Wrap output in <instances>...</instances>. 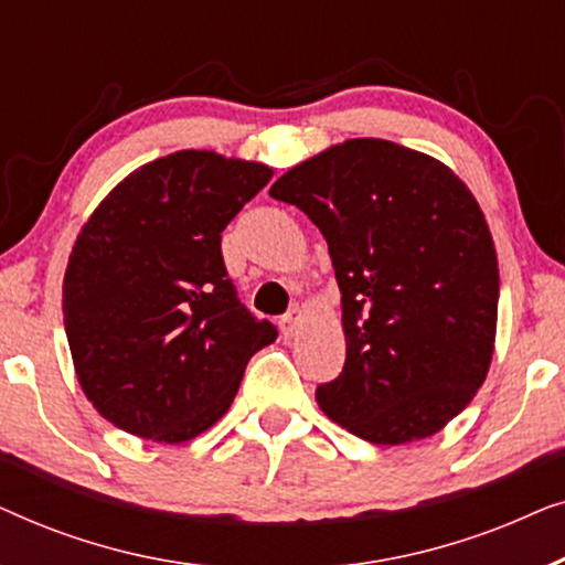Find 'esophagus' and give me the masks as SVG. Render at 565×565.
Returning a JSON list of instances; mask_svg holds the SVG:
<instances>
[{
  "label": "esophagus",
  "mask_w": 565,
  "mask_h": 565,
  "mask_svg": "<svg viewBox=\"0 0 565 565\" xmlns=\"http://www.w3.org/2000/svg\"><path fill=\"white\" fill-rule=\"evenodd\" d=\"M300 319H303V311H300V306H292V311L288 316H282V319H280V331H282L285 339H292V337L298 334Z\"/></svg>",
  "instance_id": "34e87169"
}]
</instances>
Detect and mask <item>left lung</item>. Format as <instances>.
<instances>
[{"mask_svg": "<svg viewBox=\"0 0 565 565\" xmlns=\"http://www.w3.org/2000/svg\"><path fill=\"white\" fill-rule=\"evenodd\" d=\"M269 195L327 238L347 360L321 412L373 445L431 437L489 373L499 262L466 182L427 153L350 138L285 172Z\"/></svg>", "mask_w": 565, "mask_h": 565, "instance_id": "1", "label": "left lung"}]
</instances>
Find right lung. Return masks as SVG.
Listing matches in <instances>:
<instances>
[{
	"mask_svg": "<svg viewBox=\"0 0 565 565\" xmlns=\"http://www.w3.org/2000/svg\"><path fill=\"white\" fill-rule=\"evenodd\" d=\"M269 180L257 161L177 151L130 172L84 223L64 327L84 396L118 429L167 445L203 435L277 339L221 254L223 228Z\"/></svg>",
	"mask_w": 565,
	"mask_h": 565,
	"instance_id": "right-lung-1",
	"label": "right lung"
}]
</instances>
